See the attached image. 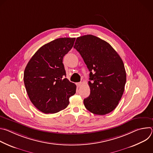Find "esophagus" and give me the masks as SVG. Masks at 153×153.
I'll list each match as a JSON object with an SVG mask.
<instances>
[{
    "mask_svg": "<svg viewBox=\"0 0 153 153\" xmlns=\"http://www.w3.org/2000/svg\"><path fill=\"white\" fill-rule=\"evenodd\" d=\"M76 85H77V86L78 87H80L81 86V85H82V82H78V83H76Z\"/></svg>",
    "mask_w": 153,
    "mask_h": 153,
    "instance_id": "34e87169",
    "label": "esophagus"
}]
</instances>
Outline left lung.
Instances as JSON below:
<instances>
[{"mask_svg":"<svg viewBox=\"0 0 153 153\" xmlns=\"http://www.w3.org/2000/svg\"><path fill=\"white\" fill-rule=\"evenodd\" d=\"M74 48L90 71V94L83 100L85 108L97 115L110 113L125 89L126 75L122 59L108 42L91 34L77 37Z\"/></svg>","mask_w":153,"mask_h":153,"instance_id":"left-lung-1","label":"left lung"}]
</instances>
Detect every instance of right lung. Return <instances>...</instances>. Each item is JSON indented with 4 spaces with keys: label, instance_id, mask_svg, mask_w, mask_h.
I'll list each match as a JSON object with an SVG mask.
<instances>
[{
    "label": "right lung",
    "instance_id": "add662e5",
    "mask_svg": "<svg viewBox=\"0 0 153 153\" xmlns=\"http://www.w3.org/2000/svg\"><path fill=\"white\" fill-rule=\"evenodd\" d=\"M75 38L55 39L40 47L24 71V80L28 97L38 110L45 114L57 113L69 105L76 85L67 78L62 63L73 48Z\"/></svg>",
    "mask_w": 153,
    "mask_h": 153
}]
</instances>
